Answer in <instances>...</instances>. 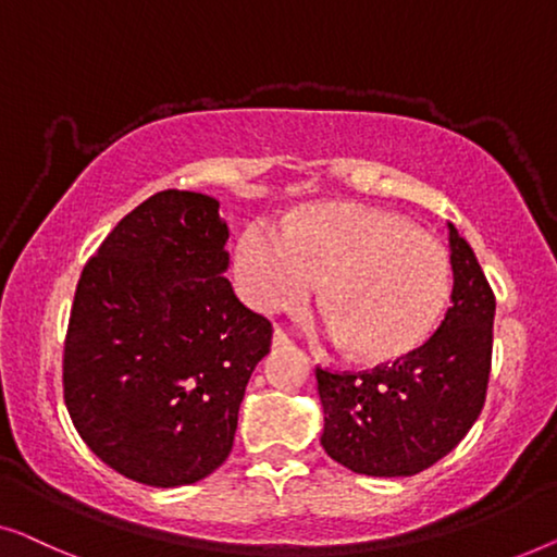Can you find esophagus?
<instances>
[{
	"instance_id": "34e87169",
	"label": "esophagus",
	"mask_w": 557,
	"mask_h": 557,
	"mask_svg": "<svg viewBox=\"0 0 557 557\" xmlns=\"http://www.w3.org/2000/svg\"><path fill=\"white\" fill-rule=\"evenodd\" d=\"M289 343H293V341L287 338V333L280 331V327H275V333H272V348H287Z\"/></svg>"
}]
</instances>
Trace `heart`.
I'll return each instance as SVG.
<instances>
[{
	"label": "heart",
	"instance_id": "1",
	"mask_svg": "<svg viewBox=\"0 0 557 557\" xmlns=\"http://www.w3.org/2000/svg\"><path fill=\"white\" fill-rule=\"evenodd\" d=\"M234 277L262 312L300 308L325 280L327 312L312 327L368 360L417 350L442 320L454 285L442 242L360 203H327L293 224L255 219L237 242Z\"/></svg>",
	"mask_w": 557,
	"mask_h": 557
}]
</instances>
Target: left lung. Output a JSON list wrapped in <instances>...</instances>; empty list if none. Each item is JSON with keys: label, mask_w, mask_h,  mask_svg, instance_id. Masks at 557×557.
<instances>
[{"label": "left lung", "mask_w": 557, "mask_h": 557, "mask_svg": "<svg viewBox=\"0 0 557 557\" xmlns=\"http://www.w3.org/2000/svg\"><path fill=\"white\" fill-rule=\"evenodd\" d=\"M449 226L451 308L424 346L366 373L318 368L327 457L368 476H411L449 454L480 417L492 363L495 295Z\"/></svg>", "instance_id": "1"}]
</instances>
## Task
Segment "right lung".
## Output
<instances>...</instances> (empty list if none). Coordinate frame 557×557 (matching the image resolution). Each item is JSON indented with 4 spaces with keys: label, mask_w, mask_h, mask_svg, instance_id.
<instances>
[{
    "label": "right lung",
    "mask_w": 557,
    "mask_h": 557,
    "mask_svg": "<svg viewBox=\"0 0 557 557\" xmlns=\"http://www.w3.org/2000/svg\"><path fill=\"white\" fill-rule=\"evenodd\" d=\"M219 201L159 191L85 264L62 383L70 419L133 482L182 487L230 457L239 404L272 325L234 295Z\"/></svg>",
    "instance_id": "add662e5"
}]
</instances>
